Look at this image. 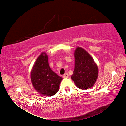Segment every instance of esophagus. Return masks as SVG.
Wrapping results in <instances>:
<instances>
[{
    "label": "esophagus",
    "instance_id": "34e87169",
    "mask_svg": "<svg viewBox=\"0 0 126 126\" xmlns=\"http://www.w3.org/2000/svg\"><path fill=\"white\" fill-rule=\"evenodd\" d=\"M68 77H69V75H68V73H66L64 75H63V78H67Z\"/></svg>",
    "mask_w": 126,
    "mask_h": 126
}]
</instances>
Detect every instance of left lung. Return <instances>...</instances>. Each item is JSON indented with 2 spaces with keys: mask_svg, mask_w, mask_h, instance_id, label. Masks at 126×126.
Listing matches in <instances>:
<instances>
[{
  "mask_svg": "<svg viewBox=\"0 0 126 126\" xmlns=\"http://www.w3.org/2000/svg\"><path fill=\"white\" fill-rule=\"evenodd\" d=\"M74 56L75 69L71 79L80 89L91 88L97 80V65L91 55L80 47H78L75 50Z\"/></svg>",
  "mask_w": 126,
  "mask_h": 126,
  "instance_id": "8db88e82",
  "label": "left lung"
}]
</instances>
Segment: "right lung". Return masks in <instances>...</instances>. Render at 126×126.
I'll use <instances>...</instances> for the list:
<instances>
[{
    "instance_id": "add662e5",
    "label": "right lung",
    "mask_w": 126,
    "mask_h": 126,
    "mask_svg": "<svg viewBox=\"0 0 126 126\" xmlns=\"http://www.w3.org/2000/svg\"><path fill=\"white\" fill-rule=\"evenodd\" d=\"M33 86L40 94L52 96L58 92L62 77L51 70L48 64V57L42 53L36 60L31 72Z\"/></svg>"
}]
</instances>
